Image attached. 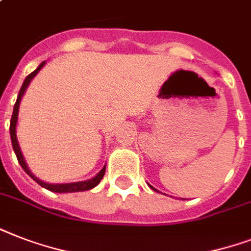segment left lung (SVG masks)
I'll list each match as a JSON object with an SVG mask.
<instances>
[{
	"instance_id": "obj_1",
	"label": "left lung",
	"mask_w": 251,
	"mask_h": 251,
	"mask_svg": "<svg viewBox=\"0 0 251 251\" xmlns=\"http://www.w3.org/2000/svg\"><path fill=\"white\" fill-rule=\"evenodd\" d=\"M150 187H151V189H152V190H155V191H157V190H156V189H155V187H152V186H151V185H150Z\"/></svg>"
}]
</instances>
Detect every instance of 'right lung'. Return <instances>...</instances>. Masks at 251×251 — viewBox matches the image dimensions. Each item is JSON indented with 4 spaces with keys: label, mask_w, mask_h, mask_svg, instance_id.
<instances>
[{
    "label": "right lung",
    "mask_w": 251,
    "mask_h": 251,
    "mask_svg": "<svg viewBox=\"0 0 251 251\" xmlns=\"http://www.w3.org/2000/svg\"><path fill=\"white\" fill-rule=\"evenodd\" d=\"M45 61L44 62H41L39 65V68L32 72L29 75L25 76V82L22 84L21 90H19V94H18V99L17 101H15V105H14V110H13V116H11V121H10V137H11V145H13V149H14V152L17 155V159L19 161V164L21 167L23 168V171L27 173V175L33 178L36 181L40 186L45 187V189H48L50 191H54V193H75V191H84V190H90L92 187H95L96 185H99V182L101 181V178L104 177V173H105V167L102 168L101 171L99 172L98 175L95 176L94 178L88 179V181H83V182H74V183H61V185H52V183H47V182H43L40 181L39 178H36L35 176L31 173V171L28 169L27 164H25V159H23V155L21 152V149H19V145H18V141H17V134H15V127H17V122H18V112H19V104H21V100H22V96L25 94V88L29 84L31 79H32L33 76L36 75L39 70H40L43 66H44Z\"/></svg>",
    "instance_id": "right-lung-1"
}]
</instances>
